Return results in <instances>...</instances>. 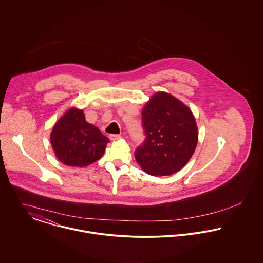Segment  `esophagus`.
Returning <instances> with one entry per match:
<instances>
[{
	"label": "esophagus",
	"instance_id": "obj_1",
	"mask_svg": "<svg viewBox=\"0 0 263 263\" xmlns=\"http://www.w3.org/2000/svg\"><path fill=\"white\" fill-rule=\"evenodd\" d=\"M109 137H110V139H111L112 141H115V140H118V139H120V138H121V135H118V134H111Z\"/></svg>",
	"mask_w": 263,
	"mask_h": 263
}]
</instances>
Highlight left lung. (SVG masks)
Returning <instances> with one entry per match:
<instances>
[{
	"label": "left lung",
	"instance_id": "1",
	"mask_svg": "<svg viewBox=\"0 0 263 263\" xmlns=\"http://www.w3.org/2000/svg\"><path fill=\"white\" fill-rule=\"evenodd\" d=\"M144 143L135 151L141 168L154 176L174 175L193 156L198 126L191 109L173 95L157 91L142 110Z\"/></svg>",
	"mask_w": 263,
	"mask_h": 263
}]
</instances>
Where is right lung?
<instances>
[{
  "label": "right lung",
  "instance_id": "obj_1",
  "mask_svg": "<svg viewBox=\"0 0 263 263\" xmlns=\"http://www.w3.org/2000/svg\"><path fill=\"white\" fill-rule=\"evenodd\" d=\"M50 142L59 161L68 166L84 167L103 156L110 140L86 121L83 110L70 108L54 124Z\"/></svg>",
  "mask_w": 263,
  "mask_h": 263
}]
</instances>
